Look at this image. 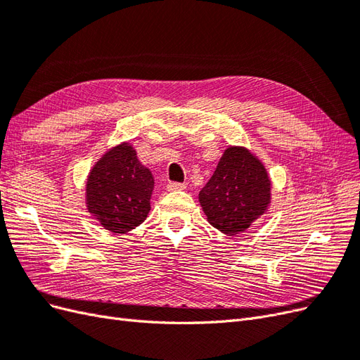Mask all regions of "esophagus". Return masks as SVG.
I'll return each instance as SVG.
<instances>
[{"mask_svg":"<svg viewBox=\"0 0 360 360\" xmlns=\"http://www.w3.org/2000/svg\"><path fill=\"white\" fill-rule=\"evenodd\" d=\"M167 189L168 191H183V189H186V184H184V183H177V181H169L167 184Z\"/></svg>","mask_w":360,"mask_h":360,"instance_id":"esophagus-1","label":"esophagus"}]
</instances>
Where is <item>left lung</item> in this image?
Masks as SVG:
<instances>
[{"label": "left lung", "mask_w": 360, "mask_h": 360, "mask_svg": "<svg viewBox=\"0 0 360 360\" xmlns=\"http://www.w3.org/2000/svg\"><path fill=\"white\" fill-rule=\"evenodd\" d=\"M200 202L207 219L219 231H245L270 202L266 168L246 148H226L212 179L200 192Z\"/></svg>", "instance_id": "left-lung-1"}]
</instances>
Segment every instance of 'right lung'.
<instances>
[{"label": "right lung", "mask_w": 360, "mask_h": 360, "mask_svg": "<svg viewBox=\"0 0 360 360\" xmlns=\"http://www.w3.org/2000/svg\"><path fill=\"white\" fill-rule=\"evenodd\" d=\"M155 180L129 144L111 148L93 167L86 181V207L106 230L127 233L150 212Z\"/></svg>", "instance_id": "1"}]
</instances>
